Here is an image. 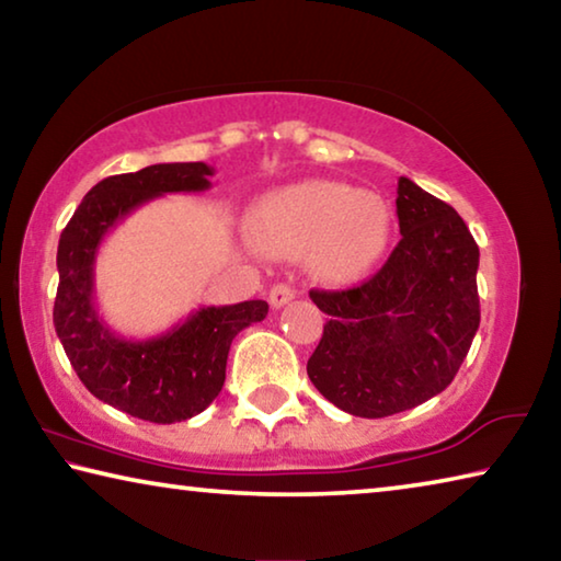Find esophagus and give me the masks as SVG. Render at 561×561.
Masks as SVG:
<instances>
[{"instance_id":"obj_1","label":"esophagus","mask_w":561,"mask_h":561,"mask_svg":"<svg viewBox=\"0 0 561 561\" xmlns=\"http://www.w3.org/2000/svg\"><path fill=\"white\" fill-rule=\"evenodd\" d=\"M294 297H297V289L291 284H274L270 291V304L274 309H282L284 304H289Z\"/></svg>"}]
</instances>
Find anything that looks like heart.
<instances>
[{"mask_svg":"<svg viewBox=\"0 0 561 561\" xmlns=\"http://www.w3.org/2000/svg\"><path fill=\"white\" fill-rule=\"evenodd\" d=\"M254 242L270 252H307L327 279H356L374 267L388 242L381 197L331 180L282 187L250 217Z\"/></svg>","mask_w":561,"mask_h":561,"instance_id":"heart-1","label":"heart"}]
</instances>
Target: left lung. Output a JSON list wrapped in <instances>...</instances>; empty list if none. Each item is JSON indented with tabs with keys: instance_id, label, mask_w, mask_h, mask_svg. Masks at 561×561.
I'll use <instances>...</instances> for the list:
<instances>
[{
	"instance_id": "1",
	"label": "left lung",
	"mask_w": 561,
	"mask_h": 561,
	"mask_svg": "<svg viewBox=\"0 0 561 561\" xmlns=\"http://www.w3.org/2000/svg\"><path fill=\"white\" fill-rule=\"evenodd\" d=\"M401 242L371 279L311 289L329 314L307 364L317 391L341 411L386 417L450 386L480 327V250L448 203L398 180Z\"/></svg>"
}]
</instances>
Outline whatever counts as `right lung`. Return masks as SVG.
Masks as SVG:
<instances>
[{
  "instance_id": "obj_1",
  "label": "right lung",
  "mask_w": 561,
  "mask_h": 561,
  "mask_svg": "<svg viewBox=\"0 0 561 561\" xmlns=\"http://www.w3.org/2000/svg\"><path fill=\"white\" fill-rule=\"evenodd\" d=\"M215 170L205 163H158L93 185L64 227L56 267V336L81 383L118 411L150 423H180L210 405L225 383L232 339L267 317L262 299L201 307L183 324L150 339L113 331L93 299L96 254L113 227L168 193H203Z\"/></svg>"
}]
</instances>
